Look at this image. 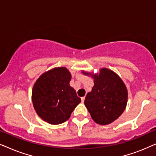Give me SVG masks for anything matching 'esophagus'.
<instances>
[{
	"mask_svg": "<svg viewBox=\"0 0 156 156\" xmlns=\"http://www.w3.org/2000/svg\"><path fill=\"white\" fill-rule=\"evenodd\" d=\"M81 99H82V102L83 103V102L84 101V99H85V97H82L81 98Z\"/></svg>",
	"mask_w": 156,
	"mask_h": 156,
	"instance_id": "34e87169",
	"label": "esophagus"
}]
</instances>
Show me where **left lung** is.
Segmentation results:
<instances>
[{"instance_id": "left-lung-1", "label": "left lung", "mask_w": 156, "mask_h": 156, "mask_svg": "<svg viewBox=\"0 0 156 156\" xmlns=\"http://www.w3.org/2000/svg\"><path fill=\"white\" fill-rule=\"evenodd\" d=\"M92 76L94 85L91 92L87 94L84 104L96 123L109 124L125 110L127 89L119 76L106 68L100 70L98 75Z\"/></svg>"}]
</instances>
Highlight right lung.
<instances>
[{
	"mask_svg": "<svg viewBox=\"0 0 156 156\" xmlns=\"http://www.w3.org/2000/svg\"><path fill=\"white\" fill-rule=\"evenodd\" d=\"M71 74L65 67L45 72L37 80L32 93L34 108L40 118L50 124L65 122L81 102L69 86Z\"/></svg>",
	"mask_w": 156,
	"mask_h": 156,
	"instance_id": "obj_1",
	"label": "right lung"
}]
</instances>
